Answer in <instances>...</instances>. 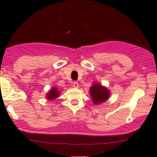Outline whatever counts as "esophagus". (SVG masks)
Listing matches in <instances>:
<instances>
[{
    "instance_id": "34e87169",
    "label": "esophagus",
    "mask_w": 157,
    "mask_h": 157,
    "mask_svg": "<svg viewBox=\"0 0 157 157\" xmlns=\"http://www.w3.org/2000/svg\"><path fill=\"white\" fill-rule=\"evenodd\" d=\"M73 86H74V87H76V88H77L79 86V84H78V83H77V81H74V82H73Z\"/></svg>"
}]
</instances>
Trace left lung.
<instances>
[{
    "instance_id": "left-lung-1",
    "label": "left lung",
    "mask_w": 157,
    "mask_h": 157,
    "mask_svg": "<svg viewBox=\"0 0 157 157\" xmlns=\"http://www.w3.org/2000/svg\"><path fill=\"white\" fill-rule=\"evenodd\" d=\"M90 96L93 98L94 104L102 103L109 96V91L100 83H94L90 90Z\"/></svg>"
}]
</instances>
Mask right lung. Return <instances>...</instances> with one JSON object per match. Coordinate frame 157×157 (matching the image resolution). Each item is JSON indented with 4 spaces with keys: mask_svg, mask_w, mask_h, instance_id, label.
I'll list each match as a JSON object with an SVG mask.
<instances>
[{
    "mask_svg": "<svg viewBox=\"0 0 157 157\" xmlns=\"http://www.w3.org/2000/svg\"><path fill=\"white\" fill-rule=\"evenodd\" d=\"M59 96V92L58 91V89L53 88L50 90V92L47 95V98L48 99H55Z\"/></svg>",
    "mask_w": 157,
    "mask_h": 157,
    "instance_id": "right-lung-1",
    "label": "right lung"
}]
</instances>
